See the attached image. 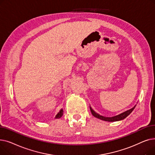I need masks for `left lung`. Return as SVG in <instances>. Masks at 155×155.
Returning <instances> with one entry per match:
<instances>
[{
  "instance_id": "1",
  "label": "left lung",
  "mask_w": 155,
  "mask_h": 155,
  "mask_svg": "<svg viewBox=\"0 0 155 155\" xmlns=\"http://www.w3.org/2000/svg\"><path fill=\"white\" fill-rule=\"evenodd\" d=\"M135 107H136V105L132 109H129V110H127V111H126L123 113H122L119 115H117L116 116H114V117H104V116H100L99 114H97L94 110H93L91 107H90V109H91V110L92 115L94 117L98 118V119H100L101 120H103L109 121V122H114V121H117V120H123L124 118H126L127 116H129L130 114L132 112V111L134 110Z\"/></svg>"
}]
</instances>
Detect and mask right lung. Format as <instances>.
<instances>
[{
  "label": "right lung",
  "instance_id": "1",
  "mask_svg": "<svg viewBox=\"0 0 155 155\" xmlns=\"http://www.w3.org/2000/svg\"><path fill=\"white\" fill-rule=\"evenodd\" d=\"M63 109H61V110L58 113V114L56 116L55 118H58V119L60 118L63 116Z\"/></svg>",
  "mask_w": 155,
  "mask_h": 155
}]
</instances>
